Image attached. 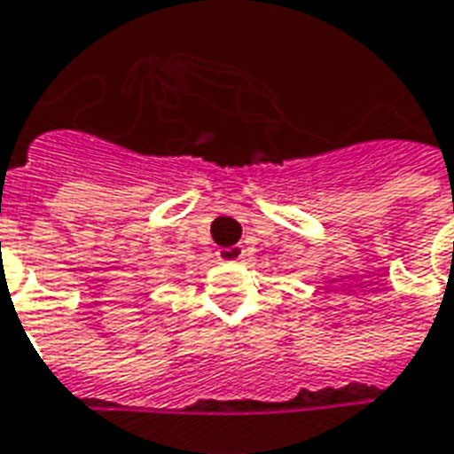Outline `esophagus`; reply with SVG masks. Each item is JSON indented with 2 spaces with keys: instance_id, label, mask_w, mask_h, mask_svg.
<instances>
[{
  "instance_id": "34e87169",
  "label": "esophagus",
  "mask_w": 454,
  "mask_h": 454,
  "mask_svg": "<svg viewBox=\"0 0 454 454\" xmlns=\"http://www.w3.org/2000/svg\"><path fill=\"white\" fill-rule=\"evenodd\" d=\"M245 257L243 245H231V247H221L218 250V260L221 262H240Z\"/></svg>"
}]
</instances>
